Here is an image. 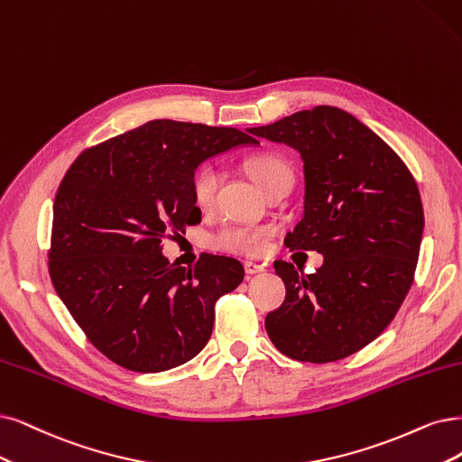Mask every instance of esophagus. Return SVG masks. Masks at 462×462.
<instances>
[{
  "label": "esophagus",
  "mask_w": 462,
  "mask_h": 462,
  "mask_svg": "<svg viewBox=\"0 0 462 462\" xmlns=\"http://www.w3.org/2000/svg\"><path fill=\"white\" fill-rule=\"evenodd\" d=\"M244 268H245V272L249 276H253V274H259V272H263L264 270V266L263 264H257V263H253V261H245L244 263Z\"/></svg>",
  "instance_id": "34e87169"
}]
</instances>
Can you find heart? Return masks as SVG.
Instances as JSON below:
<instances>
[{
    "instance_id": "b5f03b06",
    "label": "heart",
    "mask_w": 462,
    "mask_h": 462,
    "mask_svg": "<svg viewBox=\"0 0 462 462\" xmlns=\"http://www.w3.org/2000/svg\"><path fill=\"white\" fill-rule=\"evenodd\" d=\"M247 169L263 192L278 180H291V169H289V165L282 158L270 156V153L249 160ZM218 182L220 173L215 165L201 167L192 179V194L196 203L201 205V208H209L215 201ZM272 234H274L272 226H230L217 234L215 245L222 251L240 253L247 254V257H261L268 249Z\"/></svg>"
}]
</instances>
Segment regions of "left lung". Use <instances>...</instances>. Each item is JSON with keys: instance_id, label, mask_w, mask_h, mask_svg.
<instances>
[{"instance_id": "left-lung-1", "label": "left lung", "mask_w": 462, "mask_h": 462, "mask_svg": "<svg viewBox=\"0 0 462 462\" xmlns=\"http://www.w3.org/2000/svg\"><path fill=\"white\" fill-rule=\"evenodd\" d=\"M251 133L300 153L304 211L285 245L323 254L309 276L274 264L287 295L266 333L297 362L343 360L386 329L413 283L424 230L417 182L377 133L335 106Z\"/></svg>"}]
</instances>
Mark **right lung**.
<instances>
[{"label":"right lung","mask_w":462,"mask_h":462,"mask_svg":"<svg viewBox=\"0 0 462 462\" xmlns=\"http://www.w3.org/2000/svg\"><path fill=\"white\" fill-rule=\"evenodd\" d=\"M257 144L232 127L153 119L81 152L66 171L53 205L51 282L117 365L160 373L208 345L215 302L244 282V266L218 254H203L196 268L169 264L162 240L201 217L196 169Z\"/></svg>","instance_id":"1"}]
</instances>
